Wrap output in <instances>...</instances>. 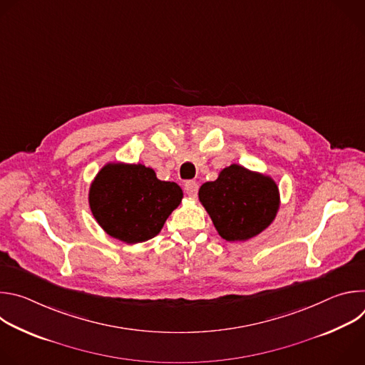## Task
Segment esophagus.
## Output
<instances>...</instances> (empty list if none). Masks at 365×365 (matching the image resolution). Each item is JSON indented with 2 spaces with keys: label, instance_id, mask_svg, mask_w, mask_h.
<instances>
[{
  "label": "esophagus",
  "instance_id": "esophagus-1",
  "mask_svg": "<svg viewBox=\"0 0 365 365\" xmlns=\"http://www.w3.org/2000/svg\"><path fill=\"white\" fill-rule=\"evenodd\" d=\"M197 189H199V186H197V183L193 182V180H189V182L185 183V192H186V195L190 196V197H196Z\"/></svg>",
  "mask_w": 365,
  "mask_h": 365
}]
</instances>
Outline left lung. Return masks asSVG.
<instances>
[{
  "instance_id": "obj_1",
  "label": "left lung",
  "mask_w": 365,
  "mask_h": 365,
  "mask_svg": "<svg viewBox=\"0 0 365 365\" xmlns=\"http://www.w3.org/2000/svg\"><path fill=\"white\" fill-rule=\"evenodd\" d=\"M199 202L225 241H248L267 230L280 210V192L269 175L241 165L224 168L199 187Z\"/></svg>"
}]
</instances>
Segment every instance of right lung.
Segmentation results:
<instances>
[{
  "label": "right lung",
  "mask_w": 365,
  "mask_h": 365,
  "mask_svg": "<svg viewBox=\"0 0 365 365\" xmlns=\"http://www.w3.org/2000/svg\"><path fill=\"white\" fill-rule=\"evenodd\" d=\"M183 190L160 180L141 163L110 162L89 186L88 202L98 225L125 244L144 242L158 235L180 205Z\"/></svg>",
  "instance_id": "obj_1"
}]
</instances>
